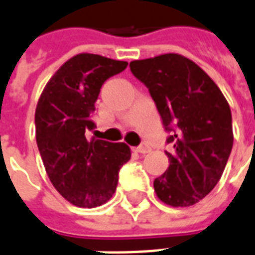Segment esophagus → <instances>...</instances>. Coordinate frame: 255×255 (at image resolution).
I'll use <instances>...</instances> for the list:
<instances>
[{
	"instance_id": "1",
	"label": "esophagus",
	"mask_w": 255,
	"mask_h": 255,
	"mask_svg": "<svg viewBox=\"0 0 255 255\" xmlns=\"http://www.w3.org/2000/svg\"><path fill=\"white\" fill-rule=\"evenodd\" d=\"M135 151L139 153H147V152H149L151 149H149L148 147H145V145H139V147H136Z\"/></svg>"
}]
</instances>
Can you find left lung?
Returning a JSON list of instances; mask_svg holds the SVG:
<instances>
[{
    "label": "left lung",
    "mask_w": 255,
    "mask_h": 255,
    "mask_svg": "<svg viewBox=\"0 0 255 255\" xmlns=\"http://www.w3.org/2000/svg\"><path fill=\"white\" fill-rule=\"evenodd\" d=\"M148 88L164 131L170 166L153 180L166 205L198 203L221 179L233 148L229 103L210 76L184 56L167 53L129 63Z\"/></svg>",
    "instance_id": "left-lung-1"
}]
</instances>
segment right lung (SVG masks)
<instances>
[{
  "instance_id": "1",
  "label": "right lung",
  "mask_w": 255,
  "mask_h": 255,
  "mask_svg": "<svg viewBox=\"0 0 255 255\" xmlns=\"http://www.w3.org/2000/svg\"><path fill=\"white\" fill-rule=\"evenodd\" d=\"M128 63L81 53L68 60L46 84L37 103L36 140L50 182L72 205L97 207L116 191L129 147L87 133L96 128L95 103L110 77Z\"/></svg>"
}]
</instances>
